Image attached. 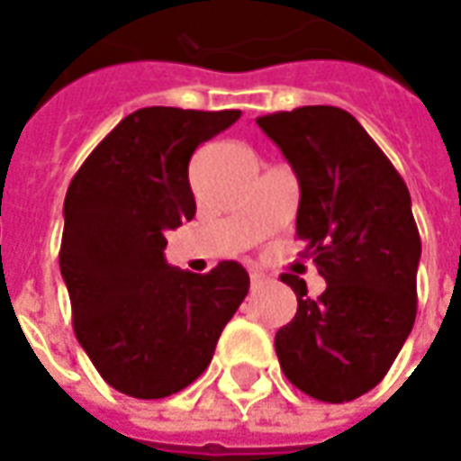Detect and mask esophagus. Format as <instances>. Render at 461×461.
<instances>
[{
    "label": "esophagus",
    "mask_w": 461,
    "mask_h": 461,
    "mask_svg": "<svg viewBox=\"0 0 461 461\" xmlns=\"http://www.w3.org/2000/svg\"><path fill=\"white\" fill-rule=\"evenodd\" d=\"M249 279H252V286H259L264 282V275H259V272H252V275H249Z\"/></svg>",
    "instance_id": "1"
}]
</instances>
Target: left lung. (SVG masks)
I'll return each mask as SVG.
<instances>
[{"instance_id":"obj_1","label":"left lung","mask_w":461,"mask_h":461,"mask_svg":"<svg viewBox=\"0 0 461 461\" xmlns=\"http://www.w3.org/2000/svg\"><path fill=\"white\" fill-rule=\"evenodd\" d=\"M299 179L297 237L324 276L276 331L285 376L309 397L342 404L375 389L417 317L421 241L410 189L357 119L339 107H299L257 119Z\"/></svg>"}]
</instances>
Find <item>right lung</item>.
<instances>
[{"instance_id": "add662e5", "label": "right lung", "mask_w": 461, "mask_h": 461, "mask_svg": "<svg viewBox=\"0 0 461 461\" xmlns=\"http://www.w3.org/2000/svg\"><path fill=\"white\" fill-rule=\"evenodd\" d=\"M240 117V109H137L67 189L59 269L74 334L122 394L162 399L189 387L249 292L240 262L192 275L164 259V234L197 212L192 154Z\"/></svg>"}]
</instances>
